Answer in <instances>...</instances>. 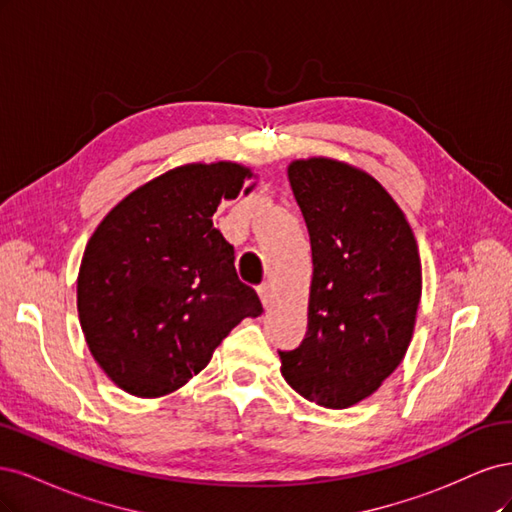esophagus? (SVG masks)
Here are the masks:
<instances>
[{
	"mask_svg": "<svg viewBox=\"0 0 512 512\" xmlns=\"http://www.w3.org/2000/svg\"><path fill=\"white\" fill-rule=\"evenodd\" d=\"M259 298H261V304H263V308H270L272 304H274V295H272V285L270 283H263V285H259Z\"/></svg>",
	"mask_w": 512,
	"mask_h": 512,
	"instance_id": "34e87169",
	"label": "esophagus"
}]
</instances>
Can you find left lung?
I'll return each mask as SVG.
<instances>
[{
    "mask_svg": "<svg viewBox=\"0 0 512 512\" xmlns=\"http://www.w3.org/2000/svg\"><path fill=\"white\" fill-rule=\"evenodd\" d=\"M289 183L310 236L308 332L278 351L285 381L308 402L346 408L400 366L421 300L417 240L376 180L334 159L293 161Z\"/></svg>",
    "mask_w": 512,
    "mask_h": 512,
    "instance_id": "left-lung-1",
    "label": "left lung"
}]
</instances>
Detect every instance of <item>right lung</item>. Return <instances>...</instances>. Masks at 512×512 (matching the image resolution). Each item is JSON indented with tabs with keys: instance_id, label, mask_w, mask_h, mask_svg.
Returning a JSON list of instances; mask_svg holds the SVG:
<instances>
[{
	"instance_id": "right-lung-1",
	"label": "right lung",
	"mask_w": 512,
	"mask_h": 512,
	"mask_svg": "<svg viewBox=\"0 0 512 512\" xmlns=\"http://www.w3.org/2000/svg\"><path fill=\"white\" fill-rule=\"evenodd\" d=\"M251 176L229 161L189 163L129 193L95 229L78 272V317L91 355L127 393L183 387L242 319L263 312L212 225L221 200Z\"/></svg>"
}]
</instances>
